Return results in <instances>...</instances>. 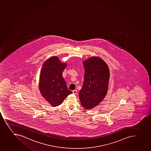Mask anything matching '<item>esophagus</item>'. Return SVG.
Instances as JSON below:
<instances>
[{
    "mask_svg": "<svg viewBox=\"0 0 151 151\" xmlns=\"http://www.w3.org/2000/svg\"><path fill=\"white\" fill-rule=\"evenodd\" d=\"M72 92H73V94H76L77 93V90H73L72 91Z\"/></svg>",
    "mask_w": 151,
    "mask_h": 151,
    "instance_id": "esophagus-1",
    "label": "esophagus"
}]
</instances>
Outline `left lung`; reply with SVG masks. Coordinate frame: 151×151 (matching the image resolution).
Returning <instances> with one entry per match:
<instances>
[{
	"label": "left lung",
	"instance_id": "left-lung-1",
	"mask_svg": "<svg viewBox=\"0 0 151 151\" xmlns=\"http://www.w3.org/2000/svg\"><path fill=\"white\" fill-rule=\"evenodd\" d=\"M85 77L79 98L82 106L86 109L95 108L103 100L108 91L109 68L98 57H92L83 61Z\"/></svg>",
	"mask_w": 151,
	"mask_h": 151
}]
</instances>
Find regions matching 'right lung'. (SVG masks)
<instances>
[{
  "instance_id": "right-lung-1",
  "label": "right lung",
  "mask_w": 151,
  "mask_h": 151,
  "mask_svg": "<svg viewBox=\"0 0 151 151\" xmlns=\"http://www.w3.org/2000/svg\"><path fill=\"white\" fill-rule=\"evenodd\" d=\"M67 64L52 56L45 61L40 71L39 89L43 97L52 106H58L72 93L66 85L62 73Z\"/></svg>"
}]
</instances>
